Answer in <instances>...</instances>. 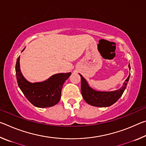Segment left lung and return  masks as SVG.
Wrapping results in <instances>:
<instances>
[{
  "instance_id": "1",
  "label": "left lung",
  "mask_w": 146,
  "mask_h": 146,
  "mask_svg": "<svg viewBox=\"0 0 146 146\" xmlns=\"http://www.w3.org/2000/svg\"><path fill=\"white\" fill-rule=\"evenodd\" d=\"M129 68L130 69L129 64ZM80 75L81 78V93L84 99L89 104L97 107H108L117 102L122 95L123 91L126 88L130 77L129 74L125 82L123 83L122 87L119 90L110 92H102L93 90L92 88L89 87L84 78L81 75Z\"/></svg>"
}]
</instances>
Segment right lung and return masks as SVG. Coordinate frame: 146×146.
Returning <instances> with one entry per match:
<instances>
[{"label":"right lung","mask_w":146,"mask_h":146,"mask_svg":"<svg viewBox=\"0 0 146 146\" xmlns=\"http://www.w3.org/2000/svg\"><path fill=\"white\" fill-rule=\"evenodd\" d=\"M19 59L20 56L17 58L15 66L17 80L27 99L38 108H49L56 105L60 101L64 83L71 75V73H58L44 82L31 83L22 75Z\"/></svg>","instance_id":"1"}]
</instances>
